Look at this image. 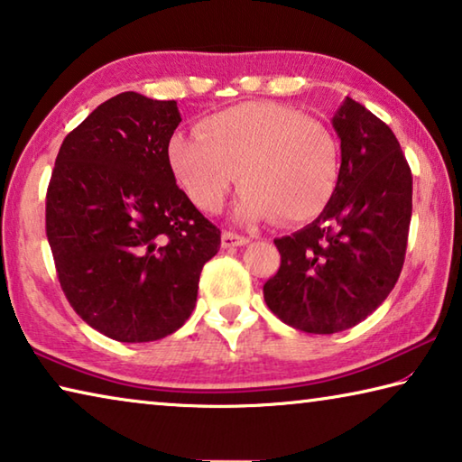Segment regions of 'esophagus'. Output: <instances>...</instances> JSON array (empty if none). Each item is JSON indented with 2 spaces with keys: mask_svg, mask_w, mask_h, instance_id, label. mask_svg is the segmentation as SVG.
Segmentation results:
<instances>
[{
  "mask_svg": "<svg viewBox=\"0 0 462 462\" xmlns=\"http://www.w3.org/2000/svg\"><path fill=\"white\" fill-rule=\"evenodd\" d=\"M245 245H248L246 236H240V234L228 232V230L222 234V248H236V246H245Z\"/></svg>",
  "mask_w": 462,
  "mask_h": 462,
  "instance_id": "34e87169",
  "label": "esophagus"
}]
</instances>
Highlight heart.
I'll return each instance as SVG.
<instances>
[{
  "label": "heart",
  "mask_w": 462,
  "mask_h": 462,
  "mask_svg": "<svg viewBox=\"0 0 462 462\" xmlns=\"http://www.w3.org/2000/svg\"><path fill=\"white\" fill-rule=\"evenodd\" d=\"M171 173L195 208L216 214L240 179L245 220L303 224L332 201L340 179V146L322 122L293 107L248 101L208 116L198 134L169 138Z\"/></svg>",
  "instance_id": "1"
}]
</instances>
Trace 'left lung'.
<instances>
[{
    "label": "left lung",
    "instance_id": "obj_1",
    "mask_svg": "<svg viewBox=\"0 0 462 462\" xmlns=\"http://www.w3.org/2000/svg\"><path fill=\"white\" fill-rule=\"evenodd\" d=\"M340 179L314 222L275 240L281 267L263 287L269 310L310 334H334L371 316L403 267L411 171L385 122L346 97L334 114Z\"/></svg>",
    "mask_w": 462,
    "mask_h": 462
}]
</instances>
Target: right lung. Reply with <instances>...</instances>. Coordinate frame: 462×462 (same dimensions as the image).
I'll return each instance as SVG.
<instances>
[{"label":"right lung","instance_id":"obj_1","mask_svg":"<svg viewBox=\"0 0 462 462\" xmlns=\"http://www.w3.org/2000/svg\"><path fill=\"white\" fill-rule=\"evenodd\" d=\"M177 101L124 91L62 140L46 191V238L83 322L118 342L173 334L198 301L220 230L179 189L167 144Z\"/></svg>","mask_w":462,"mask_h":462}]
</instances>
